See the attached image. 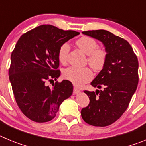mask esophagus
Instances as JSON below:
<instances>
[{
  "instance_id": "34e87169",
  "label": "esophagus",
  "mask_w": 146,
  "mask_h": 146,
  "mask_svg": "<svg viewBox=\"0 0 146 146\" xmlns=\"http://www.w3.org/2000/svg\"><path fill=\"white\" fill-rule=\"evenodd\" d=\"M80 93V91L79 89L77 88L74 87V91H73V94H79Z\"/></svg>"
}]
</instances>
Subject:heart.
<instances>
[{"mask_svg":"<svg viewBox=\"0 0 146 146\" xmlns=\"http://www.w3.org/2000/svg\"><path fill=\"white\" fill-rule=\"evenodd\" d=\"M76 45L82 52L88 55V62L94 70L99 71L102 69L106 62L107 52L103 48L98 47L96 40L91 37L82 36L77 40ZM69 49V45L67 43L63 44L59 48L58 58L60 64L64 65L67 64ZM63 74L65 79L76 86H82L91 80L93 77L92 71L88 67L70 66L64 71Z\"/></svg>","mask_w":146,"mask_h":146,"instance_id":"b5f03b06","label":"heart"}]
</instances>
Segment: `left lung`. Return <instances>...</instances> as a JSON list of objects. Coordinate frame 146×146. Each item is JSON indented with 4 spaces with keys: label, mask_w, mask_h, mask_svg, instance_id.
I'll list each match as a JSON object with an SVG mask.
<instances>
[{
    "label": "left lung",
    "mask_w": 146,
    "mask_h": 146,
    "mask_svg": "<svg viewBox=\"0 0 146 146\" xmlns=\"http://www.w3.org/2000/svg\"><path fill=\"white\" fill-rule=\"evenodd\" d=\"M99 40L107 52L103 69L91 82L99 91H85L90 103L82 108L85 122L95 126L112 124L123 114L138 84V60L127 41L105 30L82 32Z\"/></svg>",
    "instance_id": "obj_1"
}]
</instances>
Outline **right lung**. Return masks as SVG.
Segmentation results:
<instances>
[{
    "instance_id": "add662e5",
    "label": "right lung",
    "mask_w": 146,
    "mask_h": 146,
    "mask_svg": "<svg viewBox=\"0 0 146 146\" xmlns=\"http://www.w3.org/2000/svg\"><path fill=\"white\" fill-rule=\"evenodd\" d=\"M42 25L23 34L11 55L9 80L18 107L27 118L44 123L53 119L61 103L73 92L70 81H47L60 77L58 53L63 44L79 34Z\"/></svg>"
}]
</instances>
